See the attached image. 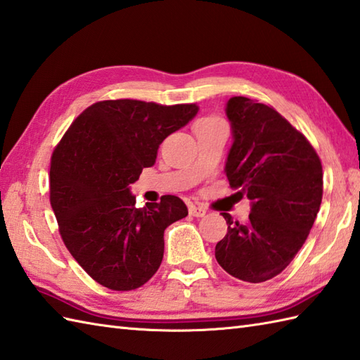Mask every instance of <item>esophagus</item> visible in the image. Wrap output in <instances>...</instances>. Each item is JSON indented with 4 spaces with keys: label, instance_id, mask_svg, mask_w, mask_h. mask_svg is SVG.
I'll return each mask as SVG.
<instances>
[{
    "label": "esophagus",
    "instance_id": "obj_1",
    "mask_svg": "<svg viewBox=\"0 0 360 360\" xmlns=\"http://www.w3.org/2000/svg\"><path fill=\"white\" fill-rule=\"evenodd\" d=\"M188 212H190V215H192V217H196V218H201V217H204L205 215V212H207V210H205L204 207H201V205H190V207H188Z\"/></svg>",
    "mask_w": 360,
    "mask_h": 360
}]
</instances>
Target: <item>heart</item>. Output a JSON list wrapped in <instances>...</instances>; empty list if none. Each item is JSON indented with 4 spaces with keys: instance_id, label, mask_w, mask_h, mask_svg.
<instances>
[{
    "instance_id": "heart-1",
    "label": "heart",
    "mask_w": 360,
    "mask_h": 360,
    "mask_svg": "<svg viewBox=\"0 0 360 360\" xmlns=\"http://www.w3.org/2000/svg\"><path fill=\"white\" fill-rule=\"evenodd\" d=\"M217 119H202V120H200V124H205V122H215Z\"/></svg>"
}]
</instances>
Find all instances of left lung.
Masks as SVG:
<instances>
[{
  "mask_svg": "<svg viewBox=\"0 0 360 360\" xmlns=\"http://www.w3.org/2000/svg\"><path fill=\"white\" fill-rule=\"evenodd\" d=\"M232 147L226 176L248 196V223L223 213L227 235L215 248L219 266L235 278L262 283L292 262L307 241L323 195L322 164L300 131L272 106L248 97L226 105Z\"/></svg>",
  "mask_w": 360,
  "mask_h": 360,
  "instance_id": "1",
  "label": "left lung"
}]
</instances>
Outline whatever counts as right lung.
Listing matches in <instances>:
<instances>
[{"label":"right lung","instance_id":"right-lung-1","mask_svg":"<svg viewBox=\"0 0 360 360\" xmlns=\"http://www.w3.org/2000/svg\"><path fill=\"white\" fill-rule=\"evenodd\" d=\"M198 105L103 101L72 122L51 159V205L68 250L102 286L145 285L164 257V231L188 215L181 198L136 209L129 186L156 162L167 136L186 127Z\"/></svg>","mask_w":360,"mask_h":360}]
</instances>
